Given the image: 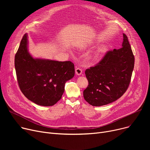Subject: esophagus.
<instances>
[{
	"label": "esophagus",
	"mask_w": 150,
	"mask_h": 150,
	"mask_svg": "<svg viewBox=\"0 0 150 150\" xmlns=\"http://www.w3.org/2000/svg\"><path fill=\"white\" fill-rule=\"evenodd\" d=\"M75 73L77 75H80L82 74V70L80 68H76L75 69Z\"/></svg>",
	"instance_id": "esophagus-1"
}]
</instances>
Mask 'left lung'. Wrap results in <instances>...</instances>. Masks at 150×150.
<instances>
[{
    "mask_svg": "<svg viewBox=\"0 0 150 150\" xmlns=\"http://www.w3.org/2000/svg\"><path fill=\"white\" fill-rule=\"evenodd\" d=\"M122 47L108 51L95 66L85 71L88 86L83 96L88 103L100 106L120 98L127 91L134 66V57L127 36Z\"/></svg>",
    "mask_w": 150,
    "mask_h": 150,
    "instance_id": "8db88e82",
    "label": "left lung"
}]
</instances>
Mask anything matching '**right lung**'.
I'll list each match as a JSON object with an SVG mask.
<instances>
[{
	"instance_id": "add662e5",
	"label": "right lung",
	"mask_w": 150,
	"mask_h": 150,
	"mask_svg": "<svg viewBox=\"0 0 150 150\" xmlns=\"http://www.w3.org/2000/svg\"><path fill=\"white\" fill-rule=\"evenodd\" d=\"M14 66L21 91L36 105L56 104L64 92L67 81L75 75L71 61L34 58L28 51V35H23L16 53Z\"/></svg>"
}]
</instances>
